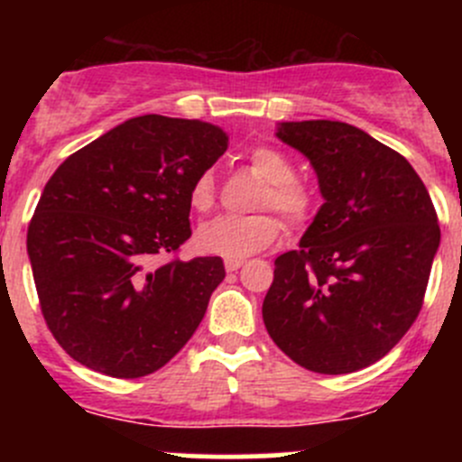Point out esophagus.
I'll use <instances>...</instances> for the list:
<instances>
[{
  "mask_svg": "<svg viewBox=\"0 0 462 462\" xmlns=\"http://www.w3.org/2000/svg\"><path fill=\"white\" fill-rule=\"evenodd\" d=\"M241 265H244V261H241V259H226V270H227V273H236V270H239Z\"/></svg>",
  "mask_w": 462,
  "mask_h": 462,
  "instance_id": "obj_1",
  "label": "esophagus"
}]
</instances>
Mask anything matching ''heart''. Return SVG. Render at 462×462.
<instances>
[{"label": "heart", "mask_w": 462, "mask_h": 462, "mask_svg": "<svg viewBox=\"0 0 462 462\" xmlns=\"http://www.w3.org/2000/svg\"><path fill=\"white\" fill-rule=\"evenodd\" d=\"M250 167L265 188L257 199V209H274L291 227H301L313 218L315 197L301 180L295 179V165L286 153L273 147H257L248 156ZM217 203V179L212 170L197 176L189 188V205L197 212H209ZM282 232L274 214L259 212L250 217H218L203 223L194 244L205 254L226 259H244L268 248Z\"/></svg>", "instance_id": "b5f03b06"}]
</instances>
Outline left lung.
<instances>
[{
  "instance_id": "8db88e82",
  "label": "left lung",
  "mask_w": 462,
  "mask_h": 462,
  "mask_svg": "<svg viewBox=\"0 0 462 462\" xmlns=\"http://www.w3.org/2000/svg\"><path fill=\"white\" fill-rule=\"evenodd\" d=\"M277 136L309 158L324 205L300 250L274 259L263 324L304 369L353 374L420 313L440 244L436 209L407 158L353 125L282 123Z\"/></svg>"
}]
</instances>
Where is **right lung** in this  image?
<instances>
[{"instance_id": "obj_1", "label": "right lung", "mask_w": 462, "mask_h": 462, "mask_svg": "<svg viewBox=\"0 0 462 462\" xmlns=\"http://www.w3.org/2000/svg\"><path fill=\"white\" fill-rule=\"evenodd\" d=\"M227 149L221 127L138 116L55 170L26 248L42 315L76 362L143 377L188 344L226 277L221 257L156 263L192 236L189 188Z\"/></svg>"}]
</instances>
